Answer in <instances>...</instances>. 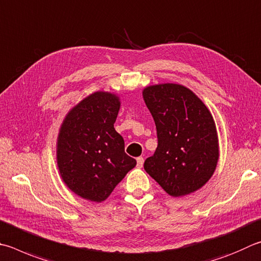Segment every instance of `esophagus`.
Masks as SVG:
<instances>
[{
	"instance_id": "1",
	"label": "esophagus",
	"mask_w": 261,
	"mask_h": 261,
	"mask_svg": "<svg viewBox=\"0 0 261 261\" xmlns=\"http://www.w3.org/2000/svg\"><path fill=\"white\" fill-rule=\"evenodd\" d=\"M143 164H144V158H141V156L137 158V167L141 168V167H143Z\"/></svg>"
}]
</instances>
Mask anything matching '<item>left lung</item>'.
<instances>
[{
    "label": "left lung",
    "mask_w": 261,
    "mask_h": 261,
    "mask_svg": "<svg viewBox=\"0 0 261 261\" xmlns=\"http://www.w3.org/2000/svg\"><path fill=\"white\" fill-rule=\"evenodd\" d=\"M143 96L158 132V148L145 161L146 172L173 197L197 191L212 177L219 159L210 111L180 84L150 85Z\"/></svg>",
    "instance_id": "1"
}]
</instances>
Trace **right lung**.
I'll return each mask as SVG.
<instances>
[{"mask_svg": "<svg viewBox=\"0 0 261 261\" xmlns=\"http://www.w3.org/2000/svg\"><path fill=\"white\" fill-rule=\"evenodd\" d=\"M120 105L116 94L94 92L72 108L61 124L57 143L60 176L85 200L105 201L137 164L114 129Z\"/></svg>", "mask_w": 261, "mask_h": 261, "instance_id": "1", "label": "right lung"}]
</instances>
